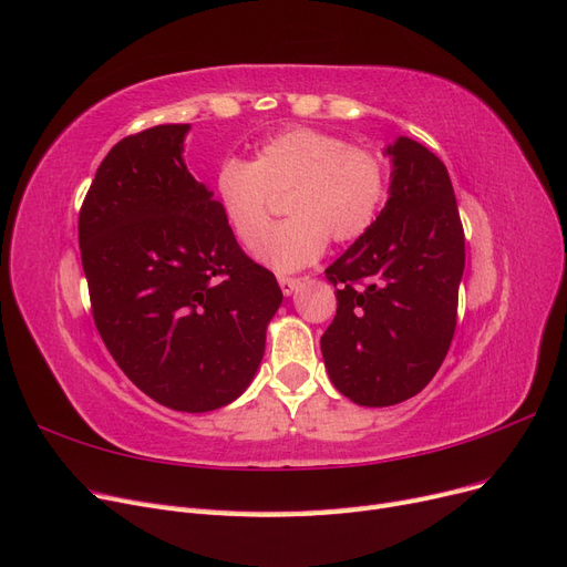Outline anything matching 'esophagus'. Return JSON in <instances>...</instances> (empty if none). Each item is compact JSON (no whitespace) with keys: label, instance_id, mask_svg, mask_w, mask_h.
Returning <instances> with one entry per match:
<instances>
[{"label":"esophagus","instance_id":"esophagus-1","mask_svg":"<svg viewBox=\"0 0 567 567\" xmlns=\"http://www.w3.org/2000/svg\"><path fill=\"white\" fill-rule=\"evenodd\" d=\"M279 286L284 290V296H293L298 286H300V279H290V277H279Z\"/></svg>","mask_w":567,"mask_h":567}]
</instances>
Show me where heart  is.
<instances>
[{"mask_svg": "<svg viewBox=\"0 0 567 567\" xmlns=\"http://www.w3.org/2000/svg\"><path fill=\"white\" fill-rule=\"evenodd\" d=\"M388 173L379 156L310 127L286 130L255 148L250 163L217 167L215 198L231 231L250 244L266 226L270 196L287 194L289 219L252 244L255 260L281 274L312 265L329 236H362L385 198Z\"/></svg>", "mask_w": 567, "mask_h": 567, "instance_id": "heart-1", "label": "heart"}]
</instances>
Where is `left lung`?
<instances>
[{
  "label": "left lung",
  "instance_id": "obj_1",
  "mask_svg": "<svg viewBox=\"0 0 567 567\" xmlns=\"http://www.w3.org/2000/svg\"><path fill=\"white\" fill-rule=\"evenodd\" d=\"M385 208L326 269L338 286L321 354L338 392L359 406H392L419 394L447 357L456 329L466 244L447 167L423 144L398 136Z\"/></svg>",
  "mask_w": 567,
  "mask_h": 567
}]
</instances>
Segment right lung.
Instances as JSON below:
<instances>
[{"mask_svg": "<svg viewBox=\"0 0 567 567\" xmlns=\"http://www.w3.org/2000/svg\"><path fill=\"white\" fill-rule=\"evenodd\" d=\"M188 130L158 125L117 142L78 234L94 323L117 367L158 404L203 414L252 383L284 293L188 173Z\"/></svg>", "mask_w": 567, "mask_h": 567, "instance_id": "1", "label": "right lung"}]
</instances>
